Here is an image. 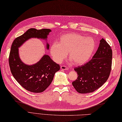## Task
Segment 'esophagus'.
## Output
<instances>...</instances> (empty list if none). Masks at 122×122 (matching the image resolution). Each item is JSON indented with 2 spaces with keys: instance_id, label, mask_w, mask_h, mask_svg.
Listing matches in <instances>:
<instances>
[{
  "instance_id": "34e87169",
  "label": "esophagus",
  "mask_w": 122,
  "mask_h": 122,
  "mask_svg": "<svg viewBox=\"0 0 122 122\" xmlns=\"http://www.w3.org/2000/svg\"><path fill=\"white\" fill-rule=\"evenodd\" d=\"M61 70H68V68L65 66H61Z\"/></svg>"
}]
</instances>
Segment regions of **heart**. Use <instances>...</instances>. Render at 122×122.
I'll list each match as a JSON object with an SVG mask.
<instances>
[{
	"instance_id": "heart-1",
	"label": "heart",
	"mask_w": 122,
	"mask_h": 122,
	"mask_svg": "<svg viewBox=\"0 0 122 122\" xmlns=\"http://www.w3.org/2000/svg\"><path fill=\"white\" fill-rule=\"evenodd\" d=\"M96 48L95 40L77 33H68L62 36L58 43L54 42L50 47V54L54 61L60 63L68 53L69 58L75 65L86 63Z\"/></svg>"
}]
</instances>
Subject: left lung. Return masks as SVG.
<instances>
[{"mask_svg":"<svg viewBox=\"0 0 122 122\" xmlns=\"http://www.w3.org/2000/svg\"><path fill=\"white\" fill-rule=\"evenodd\" d=\"M112 57L111 47L102 39L98 50L91 60L74 68L78 77L72 85L77 92L80 94L92 93L100 87L109 76Z\"/></svg>","mask_w":122,"mask_h":122,"instance_id":"8db88e82","label":"left lung"}]
</instances>
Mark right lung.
<instances>
[{
    "instance_id": "right-lung-1",
    "label": "right lung",
    "mask_w": 122,
    "mask_h": 122,
    "mask_svg": "<svg viewBox=\"0 0 122 122\" xmlns=\"http://www.w3.org/2000/svg\"><path fill=\"white\" fill-rule=\"evenodd\" d=\"M51 31L49 29L37 30L30 28L15 39L11 46L9 58L11 73L22 86L33 93H41L45 91L52 82L55 73L60 70V66L48 55H44L37 63L26 65L19 57L18 48L30 38L47 40ZM46 46L49 49L48 43Z\"/></svg>"
}]
</instances>
